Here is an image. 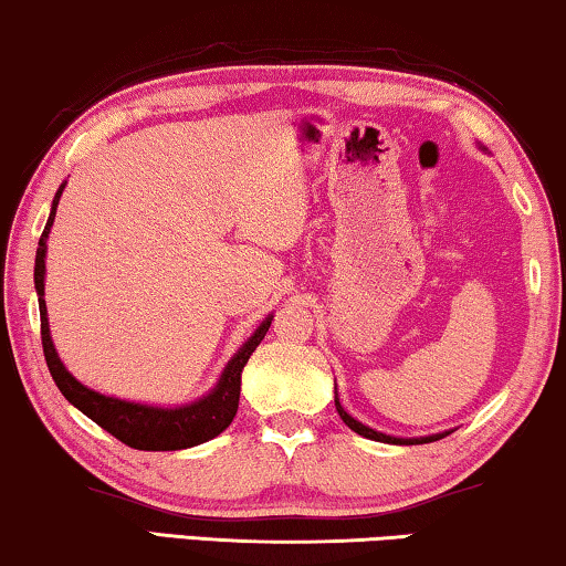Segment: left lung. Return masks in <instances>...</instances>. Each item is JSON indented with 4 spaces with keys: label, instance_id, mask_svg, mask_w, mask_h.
<instances>
[{
    "label": "left lung",
    "instance_id": "1",
    "mask_svg": "<svg viewBox=\"0 0 566 566\" xmlns=\"http://www.w3.org/2000/svg\"><path fill=\"white\" fill-rule=\"evenodd\" d=\"M335 409H337V415H340V419L345 421V424H348L353 432H358V434H364V437H368V440H376V442H391V444H424V442H437V440H442V437H447V434H432V437H419V440H401V437H391V434H384V432H376V429H370V427H366V424H360L358 419H353L348 411H345L343 407H340V401L335 399Z\"/></svg>",
    "mask_w": 566,
    "mask_h": 566
}]
</instances>
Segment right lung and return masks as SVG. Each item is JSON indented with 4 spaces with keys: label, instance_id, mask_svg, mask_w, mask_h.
<instances>
[{
    "label": "right lung",
    "instance_id": "right-lung-1",
    "mask_svg": "<svg viewBox=\"0 0 566 566\" xmlns=\"http://www.w3.org/2000/svg\"><path fill=\"white\" fill-rule=\"evenodd\" d=\"M65 185L55 192L53 210H50L48 226L40 235L38 243V256H35V290L40 302V335H42V353H45L50 376L61 394L75 409H81L88 419H94L101 429H106L108 434H114L116 440L134 447V450H149V452H167V450H185V447H196L200 442L213 440L231 424L235 411H239V394H241V370L251 358V353L256 350V345L264 340V335L272 325V317H266L259 325V331L243 343V348L235 353L226 366L221 381L208 396H202L200 401L188 403V407L177 409H159L147 407V403H132L114 399V396H104L94 389H86L81 381L67 374L65 366L57 358L50 340V327H48V310L42 292H45V241L53 226L57 200H61Z\"/></svg>",
    "mask_w": 566,
    "mask_h": 566
}]
</instances>
